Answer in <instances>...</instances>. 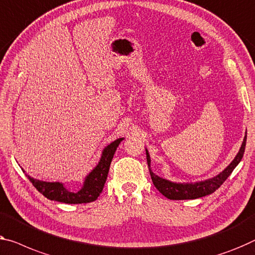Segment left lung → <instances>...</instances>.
I'll return each mask as SVG.
<instances>
[{
  "instance_id": "left-lung-1",
  "label": "left lung",
  "mask_w": 255,
  "mask_h": 255,
  "mask_svg": "<svg viewBox=\"0 0 255 255\" xmlns=\"http://www.w3.org/2000/svg\"><path fill=\"white\" fill-rule=\"evenodd\" d=\"M245 145H246V135L243 140V144L239 149V152L237 153L236 157L231 164L227 167V168L216 175L215 177L208 178L206 181L201 182H196V183H174V182H170L168 180H165V178L159 177L158 175L152 172L150 168L151 165V159L149 151H146V160H147V166H149L150 169V175L152 178V182H153L154 187L159 190V192L162 193L166 198L173 199V200H184V199H196L200 198V197L211 195L218 190L221 185L223 184L233 170L236 168V166L241 162L243 155H244L245 151Z\"/></svg>"
}]
</instances>
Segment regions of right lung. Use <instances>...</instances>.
<instances>
[{"label": "right lung", "instance_id": "add662e5", "mask_svg": "<svg viewBox=\"0 0 255 255\" xmlns=\"http://www.w3.org/2000/svg\"><path fill=\"white\" fill-rule=\"evenodd\" d=\"M123 139L124 138H118L105 147L102 152V157L98 165L86 177L82 189L78 192L70 191L60 182H43L27 176L28 180L32 182V184L36 188L37 191L50 200L65 204L91 203V201L96 200L100 193L103 191L113 155H115L117 147L119 146Z\"/></svg>", "mask_w": 255, "mask_h": 255}]
</instances>
